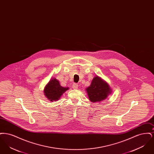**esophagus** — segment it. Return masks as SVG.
<instances>
[{"label":"esophagus","instance_id":"esophagus-1","mask_svg":"<svg viewBox=\"0 0 154 154\" xmlns=\"http://www.w3.org/2000/svg\"><path fill=\"white\" fill-rule=\"evenodd\" d=\"M78 87H79V85H78V84H77L74 83L73 84V89H77V88H78Z\"/></svg>","mask_w":154,"mask_h":154}]
</instances>
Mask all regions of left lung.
Here are the masks:
<instances>
[{
  "label": "left lung",
  "mask_w": 154,
  "mask_h": 154,
  "mask_svg": "<svg viewBox=\"0 0 154 154\" xmlns=\"http://www.w3.org/2000/svg\"><path fill=\"white\" fill-rule=\"evenodd\" d=\"M86 89L89 99L92 102L104 100L111 92L108 84L97 76L92 80L91 85Z\"/></svg>",
  "instance_id": "1"
}]
</instances>
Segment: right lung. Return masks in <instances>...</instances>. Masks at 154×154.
Masks as SVG:
<instances>
[{
	"label": "right lung",
	"mask_w": 154,
	"mask_h": 154,
	"mask_svg": "<svg viewBox=\"0 0 154 154\" xmlns=\"http://www.w3.org/2000/svg\"><path fill=\"white\" fill-rule=\"evenodd\" d=\"M68 89L61 87L58 81L54 79L50 81L45 86L44 90V94L50 101H57Z\"/></svg>",
	"instance_id": "right-lung-1"
}]
</instances>
